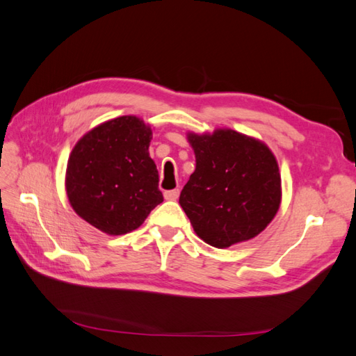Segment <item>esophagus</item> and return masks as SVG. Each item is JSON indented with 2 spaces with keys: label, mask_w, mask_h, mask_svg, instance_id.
I'll return each instance as SVG.
<instances>
[{
  "label": "esophagus",
  "mask_w": 356,
  "mask_h": 356,
  "mask_svg": "<svg viewBox=\"0 0 356 356\" xmlns=\"http://www.w3.org/2000/svg\"><path fill=\"white\" fill-rule=\"evenodd\" d=\"M163 196L166 200H177L179 196V190L174 188V190H168L163 193Z\"/></svg>",
  "instance_id": "1"
}]
</instances>
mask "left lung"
Instances as JSON below:
<instances>
[{
  "mask_svg": "<svg viewBox=\"0 0 356 356\" xmlns=\"http://www.w3.org/2000/svg\"><path fill=\"white\" fill-rule=\"evenodd\" d=\"M196 170L179 195L193 229L215 248L252 239L281 203L276 159L263 143L236 131L188 134Z\"/></svg>",
  "mask_w": 356,
  "mask_h": 356,
  "instance_id": "8db88e82",
  "label": "left lung"
}]
</instances>
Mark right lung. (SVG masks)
<instances>
[{
	"mask_svg": "<svg viewBox=\"0 0 356 356\" xmlns=\"http://www.w3.org/2000/svg\"><path fill=\"white\" fill-rule=\"evenodd\" d=\"M149 141L152 129L134 115L105 122L80 139L68 160L67 193L83 220L104 233L126 234L163 202Z\"/></svg>",
	"mask_w": 356,
	"mask_h": 356,
	"instance_id": "1",
	"label": "right lung"
}]
</instances>
